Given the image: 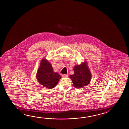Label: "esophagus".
I'll list each match as a JSON object with an SVG mask.
<instances>
[{
  "instance_id": "obj_1",
  "label": "esophagus",
  "mask_w": 129,
  "mask_h": 129,
  "mask_svg": "<svg viewBox=\"0 0 129 129\" xmlns=\"http://www.w3.org/2000/svg\"><path fill=\"white\" fill-rule=\"evenodd\" d=\"M62 77H68V75L67 74H63L62 75Z\"/></svg>"
}]
</instances>
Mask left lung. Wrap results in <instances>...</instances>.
Returning <instances> with one entry per match:
<instances>
[{
	"label": "left lung",
	"mask_w": 129,
	"mask_h": 129,
	"mask_svg": "<svg viewBox=\"0 0 129 129\" xmlns=\"http://www.w3.org/2000/svg\"><path fill=\"white\" fill-rule=\"evenodd\" d=\"M73 70L74 74L69 77L72 81L74 87L81 88L90 83L92 75L86 61L82 62L79 65L76 64Z\"/></svg>",
	"instance_id": "obj_1"
}]
</instances>
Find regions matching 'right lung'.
Instances as JSON below:
<instances>
[{
    "label": "right lung",
    "mask_w": 129,
    "mask_h": 129,
    "mask_svg": "<svg viewBox=\"0 0 129 129\" xmlns=\"http://www.w3.org/2000/svg\"><path fill=\"white\" fill-rule=\"evenodd\" d=\"M36 77L39 83L48 89L55 87L61 78L59 74L53 71L52 64L45 58L40 62Z\"/></svg>",
    "instance_id": "add662e5"
}]
</instances>
